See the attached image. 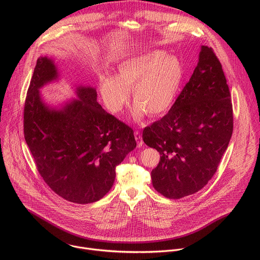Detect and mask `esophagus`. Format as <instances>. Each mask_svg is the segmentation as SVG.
<instances>
[{"instance_id":"esophagus-1","label":"esophagus","mask_w":260,"mask_h":260,"mask_svg":"<svg viewBox=\"0 0 260 260\" xmlns=\"http://www.w3.org/2000/svg\"><path fill=\"white\" fill-rule=\"evenodd\" d=\"M135 138H136V141H137V146H138L139 148L142 147V146L144 145V142H143V139H142L141 134H140L138 131L135 132Z\"/></svg>"}]
</instances>
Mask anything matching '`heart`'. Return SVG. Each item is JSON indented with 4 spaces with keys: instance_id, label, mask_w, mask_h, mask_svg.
Instances as JSON below:
<instances>
[{
    "instance_id": "heart-1",
    "label": "heart",
    "mask_w": 260,
    "mask_h": 260,
    "mask_svg": "<svg viewBox=\"0 0 260 260\" xmlns=\"http://www.w3.org/2000/svg\"><path fill=\"white\" fill-rule=\"evenodd\" d=\"M184 78L180 60L160 51H150L120 61L114 76L102 74L99 91L107 109L117 114L129 100L136 103L133 116L141 120L146 113L160 116L174 105Z\"/></svg>"
}]
</instances>
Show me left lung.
I'll return each mask as SVG.
<instances>
[{
    "label": "left lung",
    "mask_w": 260,
    "mask_h": 260,
    "mask_svg": "<svg viewBox=\"0 0 260 260\" xmlns=\"http://www.w3.org/2000/svg\"><path fill=\"white\" fill-rule=\"evenodd\" d=\"M233 105L221 64L201 47L198 64L166 115L143 131L160 153L153 187L169 199L200 191L216 172L233 134Z\"/></svg>",
    "instance_id": "obj_1"
}]
</instances>
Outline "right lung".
I'll return each instance as SVG.
<instances>
[{"instance_id": "right-lung-1", "label": "right lung", "mask_w": 260, "mask_h": 260, "mask_svg": "<svg viewBox=\"0 0 260 260\" xmlns=\"http://www.w3.org/2000/svg\"><path fill=\"white\" fill-rule=\"evenodd\" d=\"M57 78L54 61L40 57L24 103V138L52 191L73 203L96 202L113 186L116 166L137 147L134 131L102 108L92 86H78V99L61 109L47 106L40 89Z\"/></svg>"}]
</instances>
